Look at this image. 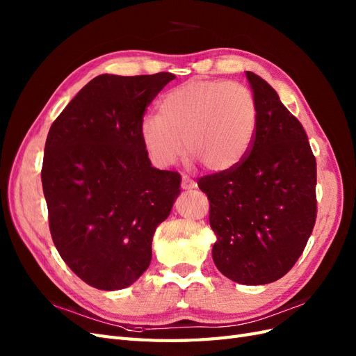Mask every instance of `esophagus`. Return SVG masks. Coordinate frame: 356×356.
Masks as SVG:
<instances>
[{
	"mask_svg": "<svg viewBox=\"0 0 356 356\" xmlns=\"http://www.w3.org/2000/svg\"><path fill=\"white\" fill-rule=\"evenodd\" d=\"M181 188L182 190H191V188H196V182L187 178V177H182L181 179Z\"/></svg>",
	"mask_w": 356,
	"mask_h": 356,
	"instance_id": "1",
	"label": "esophagus"
}]
</instances>
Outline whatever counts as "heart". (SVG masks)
I'll use <instances>...</instances> for the list:
<instances>
[{
  "instance_id": "obj_1",
  "label": "heart",
  "mask_w": 356,
  "mask_h": 356,
  "mask_svg": "<svg viewBox=\"0 0 356 356\" xmlns=\"http://www.w3.org/2000/svg\"><path fill=\"white\" fill-rule=\"evenodd\" d=\"M257 129V102L238 81L191 79L169 90L159 114H147L139 136L147 154L168 168L187 149L193 163L227 172L250 153Z\"/></svg>"
}]
</instances>
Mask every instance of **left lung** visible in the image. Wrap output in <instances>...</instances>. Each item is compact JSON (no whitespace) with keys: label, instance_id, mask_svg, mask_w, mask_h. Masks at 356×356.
Here are the masks:
<instances>
[{"label":"left lung","instance_id":"obj_1","mask_svg":"<svg viewBox=\"0 0 356 356\" xmlns=\"http://www.w3.org/2000/svg\"><path fill=\"white\" fill-rule=\"evenodd\" d=\"M257 102V129L241 163L197 181L217 233L218 270L243 285L281 279L297 263L316 221V159L305 127L276 90L246 72Z\"/></svg>","mask_w":356,"mask_h":356}]
</instances>
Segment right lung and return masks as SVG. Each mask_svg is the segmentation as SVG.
<instances>
[{
    "label": "right lung",
    "instance_id": "obj_1",
    "mask_svg": "<svg viewBox=\"0 0 356 356\" xmlns=\"http://www.w3.org/2000/svg\"><path fill=\"white\" fill-rule=\"evenodd\" d=\"M175 79L102 74L53 122L41 168L49 227L62 260L88 285H132L152 261L157 225L179 195L181 177L149 163L139 123Z\"/></svg>",
    "mask_w": 356,
    "mask_h": 356
}]
</instances>
